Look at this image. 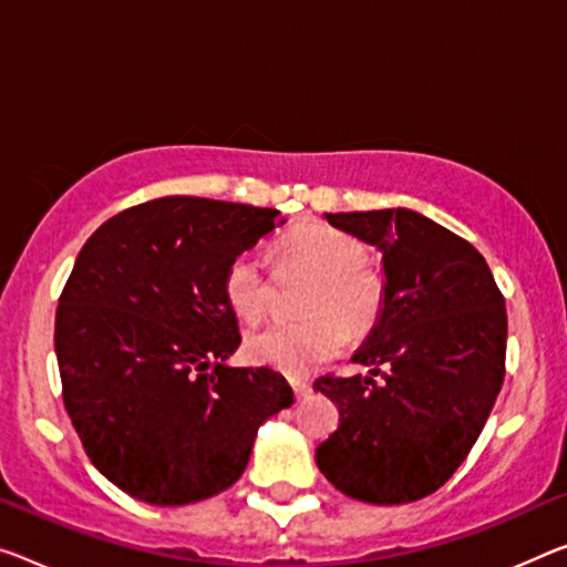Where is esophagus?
Wrapping results in <instances>:
<instances>
[{"label":"esophagus","instance_id":"1","mask_svg":"<svg viewBox=\"0 0 567 567\" xmlns=\"http://www.w3.org/2000/svg\"><path fill=\"white\" fill-rule=\"evenodd\" d=\"M291 388H293V395H296V400H307L309 395H311V385L309 382H291Z\"/></svg>","mask_w":567,"mask_h":567}]
</instances>
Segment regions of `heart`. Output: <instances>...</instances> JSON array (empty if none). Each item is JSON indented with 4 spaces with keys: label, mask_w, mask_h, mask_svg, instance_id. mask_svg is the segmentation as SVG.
<instances>
[{
    "label": "heart",
    "mask_w": 567,
    "mask_h": 567,
    "mask_svg": "<svg viewBox=\"0 0 567 567\" xmlns=\"http://www.w3.org/2000/svg\"><path fill=\"white\" fill-rule=\"evenodd\" d=\"M276 260L311 276L301 321H276L246 342L250 362L289 378H303L339 352L347 339L372 332L385 309V281L368 264V246L352 233L324 223L299 225L276 243ZM230 309L258 321L268 309V281L254 254H240L225 271Z\"/></svg>",
    "instance_id": "b5f03b06"
}]
</instances>
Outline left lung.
<instances>
[{"label": "left lung", "mask_w": 567, "mask_h": 567, "mask_svg": "<svg viewBox=\"0 0 567 567\" xmlns=\"http://www.w3.org/2000/svg\"><path fill=\"white\" fill-rule=\"evenodd\" d=\"M382 256L385 309L352 362L369 378H321L339 429L317 449L319 472L368 504L433 494L468 456L504 382L507 311L484 256L408 207L324 213Z\"/></svg>", "instance_id": "obj_1"}]
</instances>
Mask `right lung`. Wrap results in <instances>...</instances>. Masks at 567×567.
<instances>
[{
    "mask_svg": "<svg viewBox=\"0 0 567 567\" xmlns=\"http://www.w3.org/2000/svg\"><path fill=\"white\" fill-rule=\"evenodd\" d=\"M271 207L162 197L95 230L55 313V354L93 466L134 499L179 507L246 472L260 425L293 403L284 374L230 368V260L284 225Z\"/></svg>",
    "mask_w": 567,
    "mask_h": 567,
    "instance_id": "1",
    "label": "right lung"
}]
</instances>
